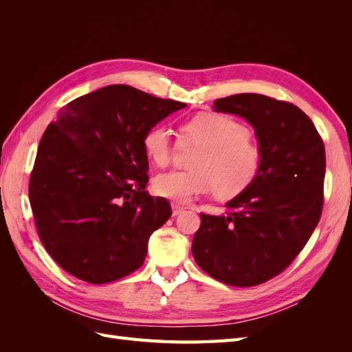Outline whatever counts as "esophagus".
Here are the masks:
<instances>
[{
    "instance_id": "1",
    "label": "esophagus",
    "mask_w": 352,
    "mask_h": 352,
    "mask_svg": "<svg viewBox=\"0 0 352 352\" xmlns=\"http://www.w3.org/2000/svg\"><path fill=\"white\" fill-rule=\"evenodd\" d=\"M185 211V208L184 207H180L179 204H172V214L176 217V216H179V214H182V212Z\"/></svg>"
}]
</instances>
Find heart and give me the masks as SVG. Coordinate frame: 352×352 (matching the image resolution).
Here are the masks:
<instances>
[{
  "label": "heart",
  "instance_id": "b5f03b06",
  "mask_svg": "<svg viewBox=\"0 0 352 352\" xmlns=\"http://www.w3.org/2000/svg\"><path fill=\"white\" fill-rule=\"evenodd\" d=\"M250 129L232 116L201 113L182 126V142L202 148L192 164L194 172L160 173L153 180L154 192L176 202L214 192L221 199L233 198L248 189L257 179L263 154L250 140ZM145 155L157 167L172 160L175 145L170 129L157 123L142 138Z\"/></svg>",
  "mask_w": 352,
  "mask_h": 352
}]
</instances>
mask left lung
<instances>
[{
  "label": "left lung",
  "mask_w": 352,
  "mask_h": 352,
  "mask_svg": "<svg viewBox=\"0 0 352 352\" xmlns=\"http://www.w3.org/2000/svg\"><path fill=\"white\" fill-rule=\"evenodd\" d=\"M214 111L254 127L263 163L254 184L226 202V214H201L192 255L211 278L255 286L294 261L320 220L324 145L310 117L291 102L238 94L216 100Z\"/></svg>",
  "instance_id": "1"
}]
</instances>
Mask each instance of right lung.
Returning <instances> with one entry per match:
<instances>
[{"label":"right lung","instance_id":"1","mask_svg":"<svg viewBox=\"0 0 352 352\" xmlns=\"http://www.w3.org/2000/svg\"><path fill=\"white\" fill-rule=\"evenodd\" d=\"M185 107L109 85L60 110L39 142L29 199L41 242L61 269L100 285L144 264L151 233L172 208L145 190L142 138Z\"/></svg>","mask_w":352,"mask_h":352}]
</instances>
